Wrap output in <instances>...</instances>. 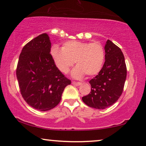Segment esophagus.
Instances as JSON below:
<instances>
[{
    "instance_id": "1",
    "label": "esophagus",
    "mask_w": 146,
    "mask_h": 146,
    "mask_svg": "<svg viewBox=\"0 0 146 146\" xmlns=\"http://www.w3.org/2000/svg\"><path fill=\"white\" fill-rule=\"evenodd\" d=\"M72 84L74 86H80L81 84V83L79 82H74V81L72 82Z\"/></svg>"
}]
</instances>
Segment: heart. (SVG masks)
<instances>
[{
	"label": "heart",
	"mask_w": 146,
	"mask_h": 146,
	"mask_svg": "<svg viewBox=\"0 0 146 146\" xmlns=\"http://www.w3.org/2000/svg\"><path fill=\"white\" fill-rule=\"evenodd\" d=\"M50 53L56 66L63 74L68 72L75 62L77 67L72 73L75 78H80L85 74L89 77L98 74L105 60L104 48L99 42L67 41L62 49L53 46Z\"/></svg>",
	"instance_id": "obj_1"
}]
</instances>
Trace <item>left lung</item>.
Returning a JSON list of instances; mask_svg holds the SVG:
<instances>
[{"label": "left lung", "instance_id": "1", "mask_svg": "<svg viewBox=\"0 0 146 146\" xmlns=\"http://www.w3.org/2000/svg\"><path fill=\"white\" fill-rule=\"evenodd\" d=\"M105 62L98 74L91 79V92L82 101L96 109L113 105L123 92L127 76L124 56L119 48L110 40L105 45Z\"/></svg>", "mask_w": 146, "mask_h": 146}]
</instances>
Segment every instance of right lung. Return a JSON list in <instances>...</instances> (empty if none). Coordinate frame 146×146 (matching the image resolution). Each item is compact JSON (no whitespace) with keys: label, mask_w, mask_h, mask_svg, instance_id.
Listing matches in <instances>:
<instances>
[{"label":"right lung","mask_w":146,"mask_h":146,"mask_svg":"<svg viewBox=\"0 0 146 146\" xmlns=\"http://www.w3.org/2000/svg\"><path fill=\"white\" fill-rule=\"evenodd\" d=\"M50 48L47 34L38 36L23 47L17 67L22 96L31 107L44 111L58 104L65 87L71 84L56 66Z\"/></svg>","instance_id":"obj_1"}]
</instances>
